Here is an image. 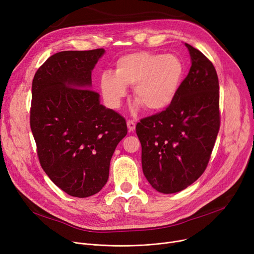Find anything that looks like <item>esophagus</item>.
I'll list each match as a JSON object with an SVG mask.
<instances>
[{"label":"esophagus","instance_id":"34e87169","mask_svg":"<svg viewBox=\"0 0 254 254\" xmlns=\"http://www.w3.org/2000/svg\"><path fill=\"white\" fill-rule=\"evenodd\" d=\"M127 128H128V131H134L135 128H136V123L135 120H127Z\"/></svg>","mask_w":254,"mask_h":254}]
</instances>
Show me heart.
<instances>
[{"instance_id": "heart-1", "label": "heart", "mask_w": 254, "mask_h": 254, "mask_svg": "<svg viewBox=\"0 0 254 254\" xmlns=\"http://www.w3.org/2000/svg\"><path fill=\"white\" fill-rule=\"evenodd\" d=\"M184 75V65L174 55L139 51L119 58L114 75L105 73L100 80L102 95L112 109H117L132 86V97L149 111H161L173 102Z\"/></svg>"}]
</instances>
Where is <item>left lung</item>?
<instances>
[{
  "label": "left lung",
  "mask_w": 254,
  "mask_h": 254,
  "mask_svg": "<svg viewBox=\"0 0 254 254\" xmlns=\"http://www.w3.org/2000/svg\"><path fill=\"white\" fill-rule=\"evenodd\" d=\"M185 46L191 66L175 99L136 126L143 173L162 193L181 191L203 174L220 127L216 70L201 51Z\"/></svg>",
  "instance_id": "8db88e82"
}]
</instances>
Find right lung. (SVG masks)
I'll return each instance as SVG.
<instances>
[{"label": "right lung", "instance_id": "1", "mask_svg": "<svg viewBox=\"0 0 254 254\" xmlns=\"http://www.w3.org/2000/svg\"><path fill=\"white\" fill-rule=\"evenodd\" d=\"M104 52H58L33 79L30 125L40 165L53 183L76 197L104 188L113 152L127 134L126 119L106 109L90 89L91 71Z\"/></svg>", "mask_w": 254, "mask_h": 254}]
</instances>
